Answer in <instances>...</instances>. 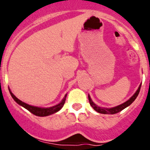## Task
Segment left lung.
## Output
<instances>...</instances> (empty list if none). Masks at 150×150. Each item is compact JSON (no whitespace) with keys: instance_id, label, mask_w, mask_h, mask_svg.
<instances>
[{"instance_id":"obj_1","label":"left lung","mask_w":150,"mask_h":150,"mask_svg":"<svg viewBox=\"0 0 150 150\" xmlns=\"http://www.w3.org/2000/svg\"><path fill=\"white\" fill-rule=\"evenodd\" d=\"M141 86H142V83L139 85V86L138 89L137 90V91L135 92L134 95L130 98L128 100H127L126 102H125L124 103H122L121 104L118 106H116V107H111V108H104V107H99L98 105H96L94 102L92 101V99H91V96H89L88 94V100H89V103H90L91 106L93 108V110H96L97 112L101 113V114H110V115H112V114H115V113L119 112L122 111V110H124L125 108H126L127 107H128L129 105H131L133 102H134L137 97L138 96L139 93L140 91V88H141Z\"/></svg>"}]
</instances>
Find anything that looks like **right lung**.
<instances>
[{
	"mask_svg": "<svg viewBox=\"0 0 150 150\" xmlns=\"http://www.w3.org/2000/svg\"><path fill=\"white\" fill-rule=\"evenodd\" d=\"M9 90V89H8ZM11 96L13 98V100L16 102L18 104H19L20 106L23 107L24 108H25L26 110H28V111H30V112L33 113L35 115L39 116V117H45V116H48L54 114V113L57 112L59 111L64 106V102H65L67 94H65L64 97L63 98L62 100L61 101L60 103H59L57 105H54L53 107H35V106L30 105V104L25 103V102H22L21 100H19L18 98H16L14 95L12 93V92L9 91Z\"/></svg>",
	"mask_w": 150,
	"mask_h": 150,
	"instance_id": "right-lung-1",
	"label": "right lung"
}]
</instances>
